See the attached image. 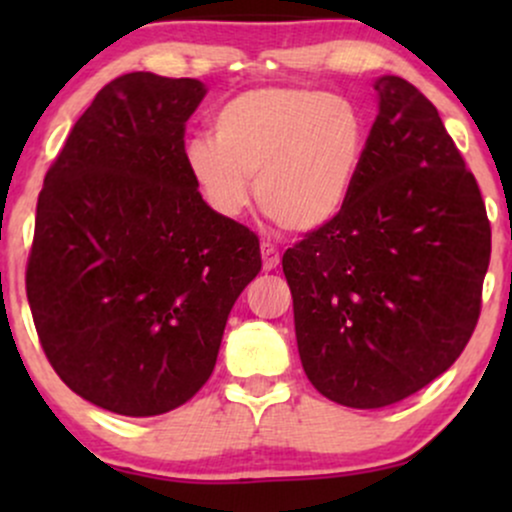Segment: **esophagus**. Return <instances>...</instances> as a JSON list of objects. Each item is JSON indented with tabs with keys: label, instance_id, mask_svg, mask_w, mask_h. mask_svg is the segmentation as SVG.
<instances>
[{
	"label": "esophagus",
	"instance_id": "1",
	"mask_svg": "<svg viewBox=\"0 0 512 512\" xmlns=\"http://www.w3.org/2000/svg\"><path fill=\"white\" fill-rule=\"evenodd\" d=\"M260 252H262V267H264V272H272V269L279 267V262H281V255H279V250L274 248V245H269V243H262Z\"/></svg>",
	"mask_w": 512,
	"mask_h": 512
}]
</instances>
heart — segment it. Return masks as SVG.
Wrapping results in <instances>:
<instances>
[{"instance_id":"obj_1","label":"heart","mask_w":512,"mask_h":512,"mask_svg":"<svg viewBox=\"0 0 512 512\" xmlns=\"http://www.w3.org/2000/svg\"><path fill=\"white\" fill-rule=\"evenodd\" d=\"M366 154V120L320 88H252L214 117V137L185 144V166L204 202L236 219L255 202L286 233H313L339 216Z\"/></svg>"}]
</instances>
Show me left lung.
<instances>
[{
    "label": "left lung",
    "mask_w": 512,
    "mask_h": 512,
    "mask_svg": "<svg viewBox=\"0 0 512 512\" xmlns=\"http://www.w3.org/2000/svg\"><path fill=\"white\" fill-rule=\"evenodd\" d=\"M349 202L284 252L298 354L320 395L380 409L445 373L472 337L491 223L436 105L380 76Z\"/></svg>",
    "instance_id": "left-lung-1"
}]
</instances>
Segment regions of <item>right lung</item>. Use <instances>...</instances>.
Here are the masks:
<instances>
[{
	"label": "right lung",
	"instance_id": "add662e5",
	"mask_svg": "<svg viewBox=\"0 0 512 512\" xmlns=\"http://www.w3.org/2000/svg\"><path fill=\"white\" fill-rule=\"evenodd\" d=\"M207 88L117 76L76 120L35 209L26 296L62 383L122 416L178 409L216 366L260 240L199 195L185 125Z\"/></svg>",
	"mask_w": 512,
	"mask_h": 512
}]
</instances>
